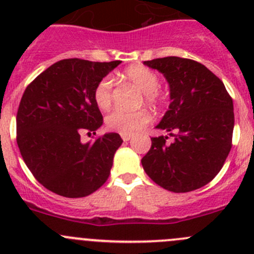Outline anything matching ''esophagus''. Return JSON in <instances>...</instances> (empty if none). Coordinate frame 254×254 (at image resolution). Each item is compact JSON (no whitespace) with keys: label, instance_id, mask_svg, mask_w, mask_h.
<instances>
[{"label":"esophagus","instance_id":"1","mask_svg":"<svg viewBox=\"0 0 254 254\" xmlns=\"http://www.w3.org/2000/svg\"><path fill=\"white\" fill-rule=\"evenodd\" d=\"M131 137H132V135H129V134H123L122 135V139L124 140V141H129Z\"/></svg>","mask_w":254,"mask_h":254}]
</instances>
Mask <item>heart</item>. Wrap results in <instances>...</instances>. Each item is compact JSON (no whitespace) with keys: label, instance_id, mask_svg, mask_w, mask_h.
Listing matches in <instances>:
<instances>
[{"label":"heart","instance_id":"heart-1","mask_svg":"<svg viewBox=\"0 0 254 254\" xmlns=\"http://www.w3.org/2000/svg\"><path fill=\"white\" fill-rule=\"evenodd\" d=\"M124 78L136 86L140 91L145 93V99L151 106H157L160 103V97L156 94L160 79L157 75L142 65H134L124 72ZM94 102L102 111L111 108L113 103V82L109 77L102 78L97 83L93 92ZM151 117L146 111L127 112L117 109L107 118V125L113 131L120 134L132 135L140 131L148 122Z\"/></svg>","mask_w":254,"mask_h":254}]
</instances>
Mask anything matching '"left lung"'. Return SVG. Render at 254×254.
Wrapping results in <instances>:
<instances>
[{
	"label": "left lung",
	"instance_id": "left-lung-1",
	"mask_svg": "<svg viewBox=\"0 0 254 254\" xmlns=\"http://www.w3.org/2000/svg\"><path fill=\"white\" fill-rule=\"evenodd\" d=\"M162 73L170 86V106L142 157L145 172L175 193L201 188L220 172L231 150L234 103L221 79L201 64L168 56L143 61ZM168 136H174L167 143Z\"/></svg>",
	"mask_w": 254,
	"mask_h": 254
}]
</instances>
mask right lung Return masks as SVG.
<instances>
[{"instance_id": "add662e5", "label": "right lung", "mask_w": 254, "mask_h": 254, "mask_svg": "<svg viewBox=\"0 0 254 254\" xmlns=\"http://www.w3.org/2000/svg\"><path fill=\"white\" fill-rule=\"evenodd\" d=\"M120 63L58 61L23 93L17 113L18 147L35 179L53 193L82 198L108 179L123 142L120 135L106 132L83 143L81 134L103 124L93 92Z\"/></svg>"}]
</instances>
